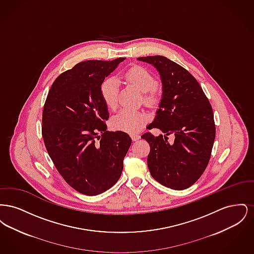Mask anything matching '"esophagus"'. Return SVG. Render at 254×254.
I'll list each match as a JSON object with an SVG mask.
<instances>
[{
    "label": "esophagus",
    "instance_id": "34e87169",
    "mask_svg": "<svg viewBox=\"0 0 254 254\" xmlns=\"http://www.w3.org/2000/svg\"><path fill=\"white\" fill-rule=\"evenodd\" d=\"M131 138H132L133 141H137V140L140 139V135H138V134H132V135H131Z\"/></svg>",
    "mask_w": 254,
    "mask_h": 254
}]
</instances>
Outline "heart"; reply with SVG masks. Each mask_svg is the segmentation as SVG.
Listing matches in <instances>:
<instances>
[{"label":"heart","mask_w":254,"mask_h":254,"mask_svg":"<svg viewBox=\"0 0 254 254\" xmlns=\"http://www.w3.org/2000/svg\"><path fill=\"white\" fill-rule=\"evenodd\" d=\"M128 82L139 88L144 93V102L148 106H154L159 101V94L155 77L142 66H134L126 73ZM100 93L104 104L109 109L118 107L119 81L116 77L110 76L104 80L101 85ZM145 121V115L140 111L122 109L111 119V125L115 129L125 132L135 133L138 131Z\"/></svg>","instance_id":"1"}]
</instances>
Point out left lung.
Returning a JSON list of instances; mask_svg holds the SVG:
<instances>
[{
	"instance_id": "left-lung-1",
	"label": "left lung",
	"mask_w": 254,
	"mask_h": 254,
	"mask_svg": "<svg viewBox=\"0 0 254 254\" xmlns=\"http://www.w3.org/2000/svg\"><path fill=\"white\" fill-rule=\"evenodd\" d=\"M138 60L154 65L163 84L160 109L147 127L176 136L169 144L166 136L142 135L150 146L149 172L167 188L186 190L201 177L210 159L216 133L211 105L197 80L180 64L160 55Z\"/></svg>"
}]
</instances>
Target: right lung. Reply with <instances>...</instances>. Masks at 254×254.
Returning a JSON list of instances; mask_svg holds the SVG:
<instances>
[{"label":"right lung","instance_id":"add662e5","mask_svg":"<svg viewBox=\"0 0 254 254\" xmlns=\"http://www.w3.org/2000/svg\"><path fill=\"white\" fill-rule=\"evenodd\" d=\"M125 59L75 64L56 78L44 106L46 148L64 181L80 193H103L121 177L131 138L123 131H107L109 113L100 88Z\"/></svg>","mask_w":254,"mask_h":254}]
</instances>
